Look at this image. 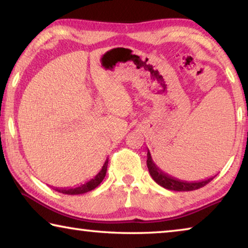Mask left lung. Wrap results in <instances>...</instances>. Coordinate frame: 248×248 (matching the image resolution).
I'll return each mask as SVG.
<instances>
[{"mask_svg":"<svg viewBox=\"0 0 248 248\" xmlns=\"http://www.w3.org/2000/svg\"><path fill=\"white\" fill-rule=\"evenodd\" d=\"M146 156H148V159H146V165H148L151 177H152L154 179V182L158 184L159 186L164 187L165 189H169V190L191 191V190L199 189V188L209 184L217 176V175L211 176V177L199 180V182H186V180H180L173 177V176L164 173L162 170H159L153 162L149 150H148V155H146Z\"/></svg>","mask_w":248,"mask_h":248,"instance_id":"8db88e82","label":"left lung"}]
</instances>
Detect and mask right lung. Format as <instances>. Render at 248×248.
<instances>
[{
	"instance_id": "1",
	"label": "right lung",
	"mask_w": 248,
	"mask_h": 248,
	"mask_svg": "<svg viewBox=\"0 0 248 248\" xmlns=\"http://www.w3.org/2000/svg\"><path fill=\"white\" fill-rule=\"evenodd\" d=\"M107 166H108V158H106V161H105L102 170L98 171L97 175H96L95 177L90 179L89 182L78 185V187H71V188L52 187V188L56 191L61 192V194H64V195H82V194H85V192H89L91 190H93V189H95L96 187L99 186L100 183H102L103 179L105 178V176H106Z\"/></svg>"
}]
</instances>
